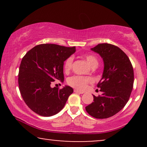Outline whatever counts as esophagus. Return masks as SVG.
Returning <instances> with one entry per match:
<instances>
[{
  "instance_id": "esophagus-1",
  "label": "esophagus",
  "mask_w": 147,
  "mask_h": 147,
  "mask_svg": "<svg viewBox=\"0 0 147 147\" xmlns=\"http://www.w3.org/2000/svg\"><path fill=\"white\" fill-rule=\"evenodd\" d=\"M74 92H76V93H78V94H84V92H82V91H80V90H76L75 89L74 90Z\"/></svg>"
}]
</instances>
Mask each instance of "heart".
<instances>
[{
    "label": "heart",
    "mask_w": 147,
    "mask_h": 147,
    "mask_svg": "<svg viewBox=\"0 0 147 147\" xmlns=\"http://www.w3.org/2000/svg\"><path fill=\"white\" fill-rule=\"evenodd\" d=\"M84 57L86 59L89 65L92 67H97L98 65V60L95 55L91 54H84ZM74 57L69 56L65 59L63 64L64 70L66 72L69 71L73 65ZM92 82V79L90 77H84L80 76H74L67 79V84L76 89L84 90L87 88V86Z\"/></svg>",
    "instance_id": "b5f03b06"
}]
</instances>
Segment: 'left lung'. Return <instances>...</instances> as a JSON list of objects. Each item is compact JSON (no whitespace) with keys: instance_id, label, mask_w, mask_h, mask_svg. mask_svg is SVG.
Segmentation results:
<instances>
[{"instance_id":"left-lung-1","label":"left lung","mask_w":147,"mask_h":147,"mask_svg":"<svg viewBox=\"0 0 147 147\" xmlns=\"http://www.w3.org/2000/svg\"><path fill=\"white\" fill-rule=\"evenodd\" d=\"M103 58L104 68L97 87L102 96L86 107L92 117L104 119L114 116L124 107L133 88L134 71L126 54L117 46L100 43L91 49Z\"/></svg>"}]
</instances>
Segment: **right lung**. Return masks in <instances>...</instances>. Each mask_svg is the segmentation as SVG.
Segmentation results:
<instances>
[{
    "instance_id": "right-lung-1",
    "label": "right lung",
    "mask_w": 147,
    "mask_h": 147,
    "mask_svg": "<svg viewBox=\"0 0 147 147\" xmlns=\"http://www.w3.org/2000/svg\"><path fill=\"white\" fill-rule=\"evenodd\" d=\"M75 51V47L41 44L23 57L18 78L19 90L25 104L34 112L51 116L63 109L73 88H51V84L63 81L64 61Z\"/></svg>"
}]
</instances>
